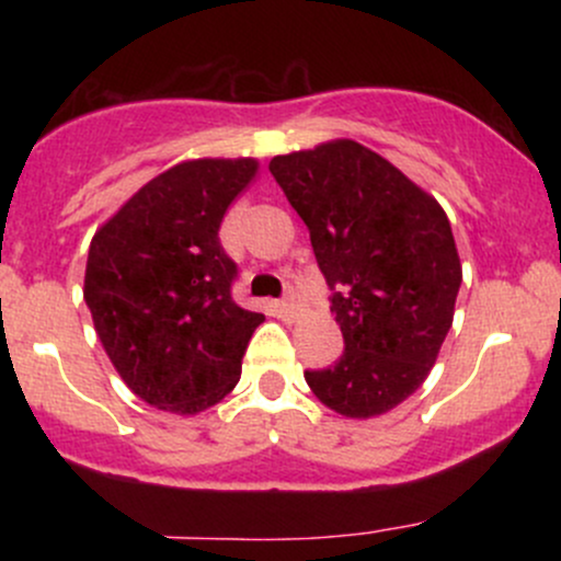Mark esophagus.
I'll list each match as a JSON object with an SVG mask.
<instances>
[{
    "instance_id": "1",
    "label": "esophagus",
    "mask_w": 561,
    "mask_h": 561,
    "mask_svg": "<svg viewBox=\"0 0 561 561\" xmlns=\"http://www.w3.org/2000/svg\"><path fill=\"white\" fill-rule=\"evenodd\" d=\"M298 311H300V302H298V289L295 287H289L287 289V295H285V300H282V313H285V317H298Z\"/></svg>"
}]
</instances>
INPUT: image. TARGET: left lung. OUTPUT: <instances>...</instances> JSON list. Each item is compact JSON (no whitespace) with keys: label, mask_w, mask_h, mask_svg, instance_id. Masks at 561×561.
<instances>
[{"label":"left lung","mask_w":561,"mask_h":561,"mask_svg":"<svg viewBox=\"0 0 561 561\" xmlns=\"http://www.w3.org/2000/svg\"><path fill=\"white\" fill-rule=\"evenodd\" d=\"M268 171L298 210L345 351L308 369L321 403L366 420L430 375L454 321L461 263L448 216L396 165L351 139L276 156Z\"/></svg>","instance_id":"left-lung-1"}]
</instances>
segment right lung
I'll list each match as a JSON object with an SVG mask.
<instances>
[{"label": "right lung", "mask_w": 561, "mask_h": 561, "mask_svg": "<svg viewBox=\"0 0 561 561\" xmlns=\"http://www.w3.org/2000/svg\"><path fill=\"white\" fill-rule=\"evenodd\" d=\"M259 171L250 158L190 160L147 182L89 244L83 300L141 401L197 414L234 390L263 313L231 298L221 218Z\"/></svg>", "instance_id": "1"}]
</instances>
